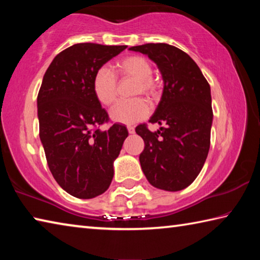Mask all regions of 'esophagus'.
<instances>
[{
  "mask_svg": "<svg viewBox=\"0 0 260 260\" xmlns=\"http://www.w3.org/2000/svg\"><path fill=\"white\" fill-rule=\"evenodd\" d=\"M127 131H128L129 134H133L134 132H135V128H134L133 126H127Z\"/></svg>",
  "mask_w": 260,
  "mask_h": 260,
  "instance_id": "esophagus-1",
  "label": "esophagus"
}]
</instances>
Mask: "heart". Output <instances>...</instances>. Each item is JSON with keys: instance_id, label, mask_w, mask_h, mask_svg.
I'll return each mask as SVG.
<instances>
[{"instance_id": "heart-1", "label": "heart", "mask_w": 260, "mask_h": 260, "mask_svg": "<svg viewBox=\"0 0 260 260\" xmlns=\"http://www.w3.org/2000/svg\"><path fill=\"white\" fill-rule=\"evenodd\" d=\"M117 76L135 80L133 95H144L148 99H155L158 94V82L152 78V65L147 58L139 55L124 57L116 64ZM93 91L95 98L104 107H110L117 100L118 82L113 72L108 67H101L93 79ZM150 112V107L143 99L117 103L110 111V117L116 122L131 125L146 118Z\"/></svg>"}]
</instances>
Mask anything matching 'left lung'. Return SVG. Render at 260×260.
<instances>
[{
    "label": "left lung",
    "mask_w": 260,
    "mask_h": 260,
    "mask_svg": "<svg viewBox=\"0 0 260 260\" xmlns=\"http://www.w3.org/2000/svg\"><path fill=\"white\" fill-rule=\"evenodd\" d=\"M155 61L164 89L151 124L164 125L150 132L147 124L136 127L144 141L140 164L153 187L167 191L187 188L197 178L208 157L212 105L208 80L186 52L167 43L131 47Z\"/></svg>",
    "instance_id": "1"
}]
</instances>
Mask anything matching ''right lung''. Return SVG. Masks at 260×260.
<instances>
[{
	"mask_svg": "<svg viewBox=\"0 0 260 260\" xmlns=\"http://www.w3.org/2000/svg\"><path fill=\"white\" fill-rule=\"evenodd\" d=\"M126 48L77 43L60 51L43 76L39 134L52 177L77 199H93L110 187L113 160L128 136L119 124L100 129L110 118L93 91L96 71Z\"/></svg>",
	"mask_w": 260,
	"mask_h": 260,
	"instance_id": "add662e5",
	"label": "right lung"
}]
</instances>
